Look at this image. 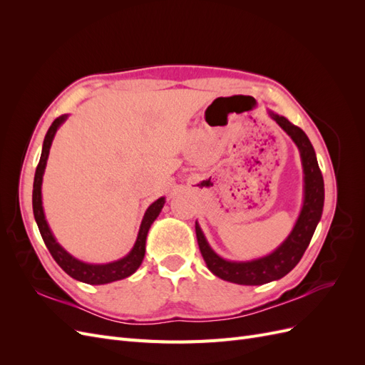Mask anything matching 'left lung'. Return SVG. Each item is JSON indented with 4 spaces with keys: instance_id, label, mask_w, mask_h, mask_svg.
<instances>
[{
    "instance_id": "1",
    "label": "left lung",
    "mask_w": 365,
    "mask_h": 365,
    "mask_svg": "<svg viewBox=\"0 0 365 365\" xmlns=\"http://www.w3.org/2000/svg\"><path fill=\"white\" fill-rule=\"evenodd\" d=\"M271 117L277 121L280 128L300 149L304 169V204L289 237L267 257L252 262H228L220 259L208 247L200 225H195L197 245H200L207 268L219 279L237 284H264L272 280H279L292 271L295 264L302 260L323 213L324 181L311 141L304 132L292 125L288 118L274 113H271Z\"/></svg>"
}]
</instances>
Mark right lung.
Wrapping results in <instances>:
<instances>
[{
    "mask_svg": "<svg viewBox=\"0 0 365 365\" xmlns=\"http://www.w3.org/2000/svg\"><path fill=\"white\" fill-rule=\"evenodd\" d=\"M65 118H67V115L58 117L51 123L50 129L47 130V135H46V138H43L41 158L38 163L36 172H35V181H33V215H35L39 233L43 239V244H46V247L48 248L50 254L53 256V259L56 260V263L70 275V277L79 280V282H83V283H88V284H105V283H111L115 280L126 279L130 274H134L138 269L143 259H145V251H146L145 245H146L148 231H149L153 220L157 219V216L161 212V208L164 205V197H160V200H157L148 208L145 217H143V220H141V227L138 231V237H137L135 245L126 257L120 259L117 262H113V263H106V264H90V263H83L81 260L74 259L73 256H70V254L58 244L56 239L53 237L47 220H46V216H43L42 200H41L42 175H43V169H46V164H47L51 141H53L54 134H56L58 128L63 123Z\"/></svg>",
    "mask_w": 365,
    "mask_h": 365,
    "instance_id": "obj_1",
    "label": "right lung"
}]
</instances>
